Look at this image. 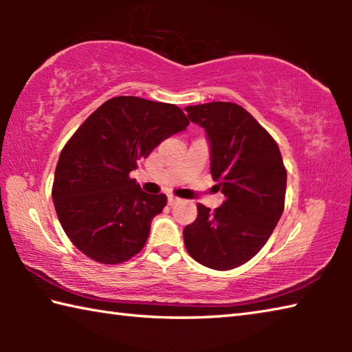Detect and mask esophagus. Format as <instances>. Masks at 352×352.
<instances>
[{
  "mask_svg": "<svg viewBox=\"0 0 352 352\" xmlns=\"http://www.w3.org/2000/svg\"><path fill=\"white\" fill-rule=\"evenodd\" d=\"M178 201H180V199L175 197V195H169V197H168V204L169 205H175V204H178Z\"/></svg>",
  "mask_w": 352,
  "mask_h": 352,
  "instance_id": "34e87169",
  "label": "esophagus"
}]
</instances>
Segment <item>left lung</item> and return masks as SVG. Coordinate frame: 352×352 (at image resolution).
Returning a JSON list of instances; mask_svg holds the SVG:
<instances>
[{
	"mask_svg": "<svg viewBox=\"0 0 352 352\" xmlns=\"http://www.w3.org/2000/svg\"><path fill=\"white\" fill-rule=\"evenodd\" d=\"M190 121L205 129L211 175L225 201L199 204L197 219L183 230L188 253L214 270L245 264L269 241L284 211L287 170L270 133L233 102L189 105Z\"/></svg>",
	"mask_w": 352,
	"mask_h": 352,
	"instance_id": "1",
	"label": "left lung"
}]
</instances>
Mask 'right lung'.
Here are the masks:
<instances>
[{"label": "right lung", "mask_w": 352, "mask_h": 352, "mask_svg": "<svg viewBox=\"0 0 352 352\" xmlns=\"http://www.w3.org/2000/svg\"><path fill=\"white\" fill-rule=\"evenodd\" d=\"M188 126L177 105L136 96L111 98L85 119L65 144L52 184L57 217L76 248L109 265L141 252L168 199L142 192L129 174Z\"/></svg>", "instance_id": "obj_1"}]
</instances>
